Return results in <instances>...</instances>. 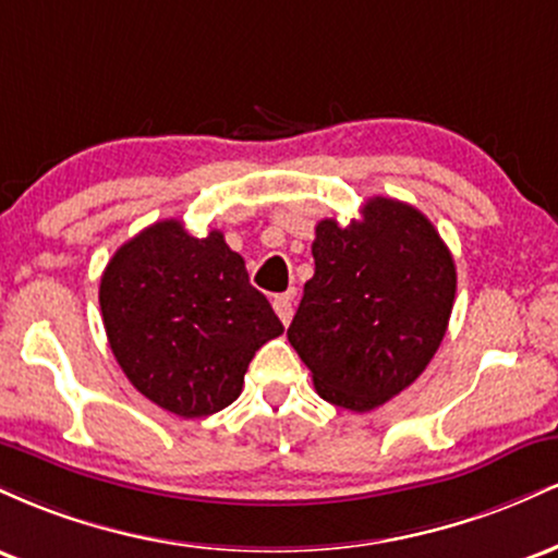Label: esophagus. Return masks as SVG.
I'll list each match as a JSON object with an SVG mask.
<instances>
[{"mask_svg": "<svg viewBox=\"0 0 558 558\" xmlns=\"http://www.w3.org/2000/svg\"><path fill=\"white\" fill-rule=\"evenodd\" d=\"M272 310L278 312L280 323H283V325L291 323V317H293V296H291V293H280V296H275L272 299Z\"/></svg>", "mask_w": 558, "mask_h": 558, "instance_id": "obj_1", "label": "esophagus"}]
</instances>
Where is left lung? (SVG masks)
I'll return each mask as SVG.
<instances>
[{"instance_id": "8db88e82", "label": "left lung", "mask_w": 558, "mask_h": 558, "mask_svg": "<svg viewBox=\"0 0 558 558\" xmlns=\"http://www.w3.org/2000/svg\"><path fill=\"white\" fill-rule=\"evenodd\" d=\"M312 257L288 341L325 401L369 412L412 386L444 341L453 257L420 209L386 196L349 226L319 220Z\"/></svg>"}]
</instances>
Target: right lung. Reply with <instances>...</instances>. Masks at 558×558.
Returning a JSON list of instances; mask_svg holds the SVG:
<instances>
[{
  "label": "right lung",
  "mask_w": 558,
  "mask_h": 558,
  "mask_svg": "<svg viewBox=\"0 0 558 558\" xmlns=\"http://www.w3.org/2000/svg\"><path fill=\"white\" fill-rule=\"evenodd\" d=\"M99 306L133 388L185 420L239 399L248 362L283 332L220 230L194 239L181 220L155 222L114 252Z\"/></svg>",
  "instance_id": "add662e5"
}]
</instances>
